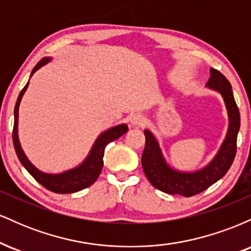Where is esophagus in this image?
Listing matches in <instances>:
<instances>
[{
  "instance_id": "1",
  "label": "esophagus",
  "mask_w": 251,
  "mask_h": 251,
  "mask_svg": "<svg viewBox=\"0 0 251 251\" xmlns=\"http://www.w3.org/2000/svg\"><path fill=\"white\" fill-rule=\"evenodd\" d=\"M129 125L134 126V127H138V126H143L145 124V118L140 114H132L128 119Z\"/></svg>"
}]
</instances>
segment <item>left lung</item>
<instances>
[{
  "mask_svg": "<svg viewBox=\"0 0 251 251\" xmlns=\"http://www.w3.org/2000/svg\"><path fill=\"white\" fill-rule=\"evenodd\" d=\"M205 86L220 93L223 98L229 120L223 143L215 157L205 166L195 171H180L175 169L164 157L157 137L148 128L144 131L146 138L145 149L142 155L144 172L152 186L166 194L180 195L185 197L200 194L220 180L226 174L235 159L241 117L231 85L223 74L214 68H210V77Z\"/></svg>",
  "mask_w": 251,
  "mask_h": 251,
  "instance_id": "left-lung-1",
  "label": "left lung"
}]
</instances>
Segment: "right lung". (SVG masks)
<instances>
[{
    "mask_svg": "<svg viewBox=\"0 0 251 251\" xmlns=\"http://www.w3.org/2000/svg\"><path fill=\"white\" fill-rule=\"evenodd\" d=\"M51 61V57H43L37 65L31 71L30 77L36 71L47 65L48 62ZM29 81L25 86L21 93L19 94L17 101L14 109V129H13V142L14 148H15L17 158L21 162L25 169L35 178L37 183L41 184L46 189L50 191L55 192V194H73L80 190H83L88 186H91L99 177L100 172L102 170L103 165V153H105V148L109 143L118 139L125 134L128 131V126L126 124H120V125L113 126V127L106 129L102 133L99 134L96 142L92 145L89 150L87 157L80 163L75 168L66 170V171L60 172V174H47L39 170L35 165H33L28 157L25 155V151L21 148L19 139V107L21 103L22 97L27 91Z\"/></svg>",
    "mask_w": 251,
    "mask_h": 251,
    "instance_id": "obj_1",
    "label": "right lung"
}]
</instances>
